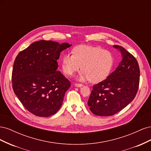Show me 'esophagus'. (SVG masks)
I'll list each match as a JSON object with an SVG mask.
<instances>
[{
  "label": "esophagus",
  "mask_w": 151,
  "mask_h": 151,
  "mask_svg": "<svg viewBox=\"0 0 151 151\" xmlns=\"http://www.w3.org/2000/svg\"><path fill=\"white\" fill-rule=\"evenodd\" d=\"M74 85L76 87H78V88H79V87H82L83 86L82 84H78V83H76Z\"/></svg>",
  "instance_id": "obj_1"
}]
</instances>
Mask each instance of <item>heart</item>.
Wrapping results in <instances>:
<instances>
[{"mask_svg": "<svg viewBox=\"0 0 151 151\" xmlns=\"http://www.w3.org/2000/svg\"><path fill=\"white\" fill-rule=\"evenodd\" d=\"M67 53L62 57V69L66 74L72 75L81 68L79 77L81 81H90L97 83L106 79L113 67L115 58L113 54L101 48L80 45Z\"/></svg>", "mask_w": 151, "mask_h": 151, "instance_id": "1", "label": "heart"}]
</instances>
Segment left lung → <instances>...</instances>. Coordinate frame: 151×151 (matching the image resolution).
<instances>
[{
  "label": "left lung",
  "instance_id": "8db88e82",
  "mask_svg": "<svg viewBox=\"0 0 151 151\" xmlns=\"http://www.w3.org/2000/svg\"><path fill=\"white\" fill-rule=\"evenodd\" d=\"M113 47L120 50L122 60L106 79L93 87L88 104L96 115L108 116L119 112L133 101L139 89L137 60L123 47L118 45Z\"/></svg>",
  "mask_w": 151,
  "mask_h": 151
}]
</instances>
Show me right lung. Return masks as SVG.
Segmentation results:
<instances>
[{"instance_id":"obj_1","label":"right lung","mask_w":151,"mask_h":151,"mask_svg":"<svg viewBox=\"0 0 151 151\" xmlns=\"http://www.w3.org/2000/svg\"><path fill=\"white\" fill-rule=\"evenodd\" d=\"M67 43L34 42L20 52L13 65L12 88L25 108L33 115L48 117L60 108L70 83L60 71L57 60Z\"/></svg>"}]
</instances>
